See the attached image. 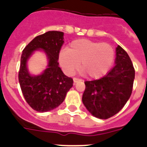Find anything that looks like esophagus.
<instances>
[{
  "label": "esophagus",
  "mask_w": 147,
  "mask_h": 147,
  "mask_svg": "<svg viewBox=\"0 0 147 147\" xmlns=\"http://www.w3.org/2000/svg\"><path fill=\"white\" fill-rule=\"evenodd\" d=\"M73 81H74V83H77L78 82H81L82 79H79V78H74Z\"/></svg>",
  "instance_id": "esophagus-1"
}]
</instances>
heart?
<instances>
[{
	"mask_svg": "<svg viewBox=\"0 0 147 147\" xmlns=\"http://www.w3.org/2000/svg\"><path fill=\"white\" fill-rule=\"evenodd\" d=\"M115 52L111 45L89 40H74L69 49L60 51V65L69 76L76 72L81 62V69L91 78L105 76L114 63Z\"/></svg>",
	"mask_w": 147,
	"mask_h": 147,
	"instance_id": "obj_1",
	"label": "heart"
}]
</instances>
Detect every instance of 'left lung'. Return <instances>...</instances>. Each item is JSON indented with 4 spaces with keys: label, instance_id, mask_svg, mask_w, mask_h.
Wrapping results in <instances>:
<instances>
[{
    "label": "left lung",
    "instance_id": "1",
    "mask_svg": "<svg viewBox=\"0 0 147 147\" xmlns=\"http://www.w3.org/2000/svg\"><path fill=\"white\" fill-rule=\"evenodd\" d=\"M116 65L100 79L85 82L82 102L87 110L100 119L111 117L121 111L132 93L135 69L130 56L118 46Z\"/></svg>",
    "mask_w": 147,
    "mask_h": 147
}]
</instances>
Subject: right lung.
<instances>
[{"mask_svg":"<svg viewBox=\"0 0 147 147\" xmlns=\"http://www.w3.org/2000/svg\"><path fill=\"white\" fill-rule=\"evenodd\" d=\"M64 33L49 31L36 36L23 50L18 78L25 100L33 110L46 112L59 106L67 92L73 85V79L66 76L59 66V55L63 44ZM42 49L49 59L48 68L38 76H32L26 69V61L33 51Z\"/></svg>","mask_w":147,"mask_h":147,"instance_id":"right-lung-1","label":"right lung"}]
</instances>
